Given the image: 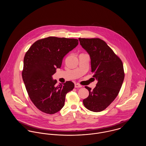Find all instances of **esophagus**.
I'll return each instance as SVG.
<instances>
[{
  "instance_id": "34e87169",
  "label": "esophagus",
  "mask_w": 146,
  "mask_h": 146,
  "mask_svg": "<svg viewBox=\"0 0 146 146\" xmlns=\"http://www.w3.org/2000/svg\"><path fill=\"white\" fill-rule=\"evenodd\" d=\"M75 87L76 88H79L82 87V86L81 85H80L79 84L77 83L75 84Z\"/></svg>"
}]
</instances>
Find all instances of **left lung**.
<instances>
[{
  "instance_id": "obj_1",
  "label": "left lung",
  "mask_w": 146,
  "mask_h": 146,
  "mask_svg": "<svg viewBox=\"0 0 146 146\" xmlns=\"http://www.w3.org/2000/svg\"><path fill=\"white\" fill-rule=\"evenodd\" d=\"M80 45L89 53L93 77L98 80L96 88L89 90L83 100L84 106L93 112L105 110L117 96L125 74L121 59L103 40L99 38H79Z\"/></svg>"
}]
</instances>
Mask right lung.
<instances>
[{"instance_id":"add662e5","label":"right lung","mask_w":146,"mask_h":146,"mask_svg":"<svg viewBox=\"0 0 146 146\" xmlns=\"http://www.w3.org/2000/svg\"><path fill=\"white\" fill-rule=\"evenodd\" d=\"M78 42L76 39L49 36L36 41L26 52L22 79L30 99L42 112L53 114L60 111L66 94L74 88L71 81L57 85L52 76Z\"/></svg>"}]
</instances>
